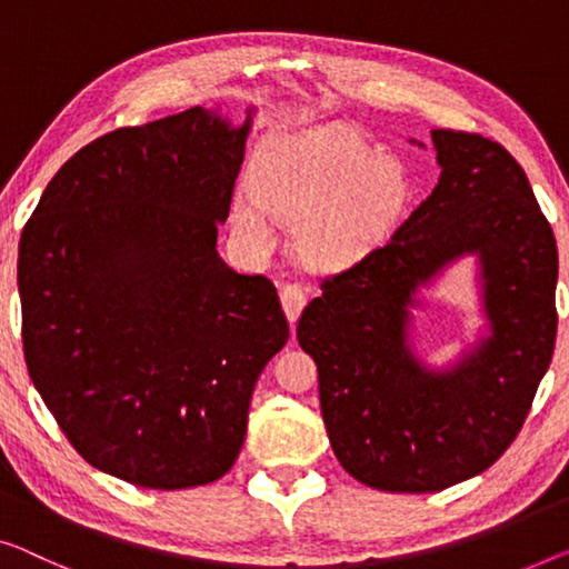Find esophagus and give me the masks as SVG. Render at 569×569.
<instances>
[{
    "label": "esophagus",
    "instance_id": "34e87169",
    "mask_svg": "<svg viewBox=\"0 0 569 569\" xmlns=\"http://www.w3.org/2000/svg\"><path fill=\"white\" fill-rule=\"evenodd\" d=\"M281 303H283L288 325L293 327L296 321H299L303 307H307V293H303L299 286H283L281 288Z\"/></svg>",
    "mask_w": 569,
    "mask_h": 569
}]
</instances>
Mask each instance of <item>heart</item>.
Returning a JSON list of instances; mask_svg holds the SVG:
<instances>
[{
	"instance_id": "obj_1",
	"label": "heart",
	"mask_w": 569,
	"mask_h": 569,
	"mask_svg": "<svg viewBox=\"0 0 569 569\" xmlns=\"http://www.w3.org/2000/svg\"><path fill=\"white\" fill-rule=\"evenodd\" d=\"M250 183L230 201L234 234L268 250L273 217L296 222L301 262L327 273L386 248L411 207L406 168L335 127L268 134L252 158Z\"/></svg>"
}]
</instances>
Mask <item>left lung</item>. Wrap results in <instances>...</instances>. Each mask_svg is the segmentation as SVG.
<instances>
[{
  "instance_id": "left-lung-1",
  "label": "left lung",
  "mask_w": 569,
  "mask_h": 569,
  "mask_svg": "<svg viewBox=\"0 0 569 569\" xmlns=\"http://www.w3.org/2000/svg\"><path fill=\"white\" fill-rule=\"evenodd\" d=\"M431 146L435 191L386 248L325 281L296 329L339 465L391 493H437L488 470L523 427L557 337V242L523 168L480 134L435 130ZM465 257L483 325L429 367L412 311Z\"/></svg>"
}]
</instances>
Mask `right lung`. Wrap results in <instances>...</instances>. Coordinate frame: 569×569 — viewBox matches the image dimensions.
Masks as SVG:
<instances>
[{
  "label": "right lung",
  "mask_w": 569,
  "mask_h": 569,
  "mask_svg": "<svg viewBox=\"0 0 569 569\" xmlns=\"http://www.w3.org/2000/svg\"><path fill=\"white\" fill-rule=\"evenodd\" d=\"M122 127L63 163L17 258L24 362L68 442L140 488L222 478L288 339L276 286L217 252L256 107Z\"/></svg>",
  "instance_id": "add662e5"
}]
</instances>
